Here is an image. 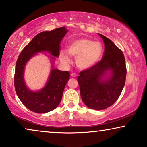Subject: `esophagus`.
<instances>
[{
    "label": "esophagus",
    "mask_w": 147,
    "mask_h": 147,
    "mask_svg": "<svg viewBox=\"0 0 147 147\" xmlns=\"http://www.w3.org/2000/svg\"><path fill=\"white\" fill-rule=\"evenodd\" d=\"M70 76H71L72 77H77V75H76L75 73H72L71 75H70Z\"/></svg>",
    "instance_id": "obj_1"
}]
</instances>
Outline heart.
<instances>
[{"label":"heart","mask_w":147,"mask_h":147,"mask_svg":"<svg viewBox=\"0 0 147 147\" xmlns=\"http://www.w3.org/2000/svg\"><path fill=\"white\" fill-rule=\"evenodd\" d=\"M67 52L76 58V64L81 70H88L94 66L101 57L103 47L99 42L89 38H80L72 41L68 45ZM60 59L63 63H70V57L66 52H61Z\"/></svg>","instance_id":"heart-1"}]
</instances>
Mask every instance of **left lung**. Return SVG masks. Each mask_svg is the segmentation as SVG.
Segmentation results:
<instances>
[{
  "instance_id": "1",
  "label": "left lung",
  "mask_w": 147,
  "mask_h": 147,
  "mask_svg": "<svg viewBox=\"0 0 147 147\" xmlns=\"http://www.w3.org/2000/svg\"><path fill=\"white\" fill-rule=\"evenodd\" d=\"M103 57L92 68L78 76L81 99L89 108L102 110L112 105L123 91L127 69L124 55L109 39L101 34Z\"/></svg>"
}]
</instances>
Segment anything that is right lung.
<instances>
[{
  "label": "right lung",
  "mask_w": 147,
  "mask_h": 147,
  "mask_svg": "<svg viewBox=\"0 0 147 147\" xmlns=\"http://www.w3.org/2000/svg\"><path fill=\"white\" fill-rule=\"evenodd\" d=\"M68 30L65 26L53 31H43L35 35L23 49L16 64L14 86L20 101L28 109L35 113H47L59 105L65 86L70 79L68 71L54 68L56 57H59L60 43ZM47 52L51 59V70L46 85L37 91L30 90L24 81V69L28 61L39 52Z\"/></svg>",
  "instance_id": "1"
}]
</instances>
